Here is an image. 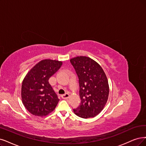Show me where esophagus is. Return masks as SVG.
Instances as JSON below:
<instances>
[{
	"mask_svg": "<svg viewBox=\"0 0 146 146\" xmlns=\"http://www.w3.org/2000/svg\"><path fill=\"white\" fill-rule=\"evenodd\" d=\"M69 94L68 93H66V94H63V95H62L61 96V98H62V99H67V98H69Z\"/></svg>",
	"mask_w": 146,
	"mask_h": 146,
	"instance_id": "34e87169",
	"label": "esophagus"
}]
</instances>
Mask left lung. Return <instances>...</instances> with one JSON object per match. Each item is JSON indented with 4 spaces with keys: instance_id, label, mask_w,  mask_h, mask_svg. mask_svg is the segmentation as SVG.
<instances>
[{
    "instance_id": "left-lung-1",
    "label": "left lung",
    "mask_w": 146,
    "mask_h": 146,
    "mask_svg": "<svg viewBox=\"0 0 146 146\" xmlns=\"http://www.w3.org/2000/svg\"><path fill=\"white\" fill-rule=\"evenodd\" d=\"M78 76L80 105L73 109L76 115L88 118L98 115L105 106L109 95L108 81L104 70L93 59L77 56L70 59Z\"/></svg>"
}]
</instances>
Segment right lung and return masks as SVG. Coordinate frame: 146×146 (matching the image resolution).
Listing matches in <instances>:
<instances>
[{
  "mask_svg": "<svg viewBox=\"0 0 146 146\" xmlns=\"http://www.w3.org/2000/svg\"><path fill=\"white\" fill-rule=\"evenodd\" d=\"M62 64L61 61L44 59L26 74L21 85V99L26 110L32 114L43 117L55 110L59 99L48 79Z\"/></svg>",
  "mask_w": 146,
  "mask_h": 146,
  "instance_id": "right-lung-1",
  "label": "right lung"
}]
</instances>
